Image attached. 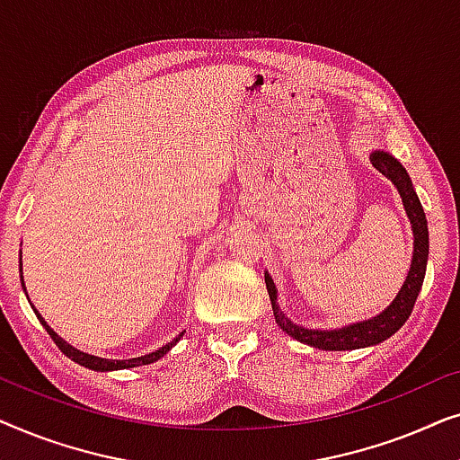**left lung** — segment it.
<instances>
[{
    "mask_svg": "<svg viewBox=\"0 0 460 460\" xmlns=\"http://www.w3.org/2000/svg\"><path fill=\"white\" fill-rule=\"evenodd\" d=\"M370 163H373V165L379 169V172L385 175L395 188H398L402 203H404L408 217H411L412 232H414V255L411 263V272H408L406 282L402 285L398 297L394 299V304L389 305L385 312H381L379 316L370 320H364V323L349 324L339 331H312V329H304V326L293 324L291 320L280 312L279 301H276V287L272 279L266 274V287H268L270 301H272L276 323H279L280 329L288 332L293 339H297L301 343L312 345V348L343 351V349L368 348V345L385 341V339L392 337L395 331H400L402 326H404L414 307V301L419 297L420 287H423L427 255H429V232H427V219H425L423 207H420V200L417 197V192H414L406 169L402 167L394 156L376 150V153L370 155Z\"/></svg>",
    "mask_w": 460,
    "mask_h": 460,
    "instance_id": "obj_1",
    "label": "left lung"
}]
</instances>
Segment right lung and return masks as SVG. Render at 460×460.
<instances>
[{"label": "right lung", "instance_id": "right-lung-1", "mask_svg": "<svg viewBox=\"0 0 460 460\" xmlns=\"http://www.w3.org/2000/svg\"><path fill=\"white\" fill-rule=\"evenodd\" d=\"M21 272H22V270H21ZM22 287H24V282H22ZM35 314H37V318H40V323L43 324V329L48 331V335L52 337V339H54V343L58 345V348L62 349V354L68 356V358H71V360H75L77 364H81V367L92 368V370H119V368H131V367H142V364L156 362V360H159V358L165 356L167 351L172 349L175 343L180 341L181 335H184V331H181L180 335L173 339V341H169L167 345H163V348H159L156 351H153V354H146V356H140V358H131V360H106V358H98V356L84 354V351L75 349L73 345H68L66 341H62V339H60L58 335H56V332H54L52 329H49V326L46 324V320H43V318L40 316V312L35 310Z\"/></svg>", "mask_w": 460, "mask_h": 460}]
</instances>
